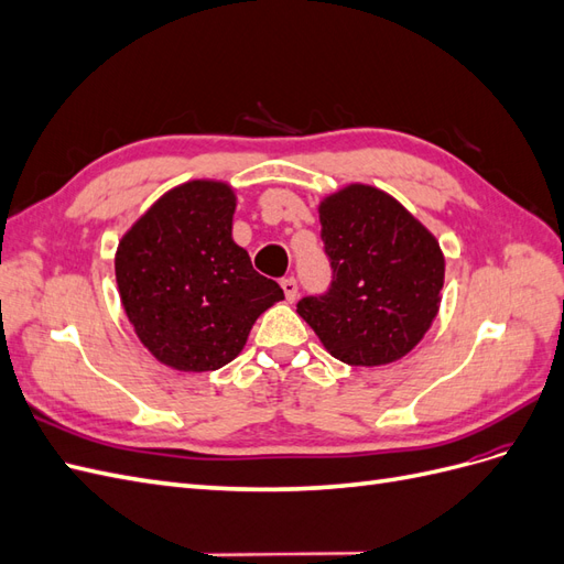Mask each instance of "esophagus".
<instances>
[{
	"instance_id": "obj_1",
	"label": "esophagus",
	"mask_w": 564,
	"mask_h": 564,
	"mask_svg": "<svg viewBox=\"0 0 564 564\" xmlns=\"http://www.w3.org/2000/svg\"><path fill=\"white\" fill-rule=\"evenodd\" d=\"M280 286H282V292H284L286 301H294V299H296V294H299V282H296L294 278H284V280L280 282Z\"/></svg>"
}]
</instances>
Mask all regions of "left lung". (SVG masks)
Wrapping results in <instances>:
<instances>
[{
	"label": "left lung",
	"instance_id": "8db88e82",
	"mask_svg": "<svg viewBox=\"0 0 564 564\" xmlns=\"http://www.w3.org/2000/svg\"><path fill=\"white\" fill-rule=\"evenodd\" d=\"M319 224L332 284L301 299L296 313L340 362L400 360L440 308L445 256L437 240L398 199L360 183L324 199Z\"/></svg>",
	"mask_w": 564,
	"mask_h": 564
}]
</instances>
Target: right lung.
<instances>
[{"label": "right lung", "mask_w": 564, "mask_h": 564, "mask_svg": "<svg viewBox=\"0 0 564 564\" xmlns=\"http://www.w3.org/2000/svg\"><path fill=\"white\" fill-rule=\"evenodd\" d=\"M235 193L191 181L160 197L115 256L119 299L141 344L166 367L214 371L235 360L253 322L284 299L232 242Z\"/></svg>", "instance_id": "add662e5"}]
</instances>
